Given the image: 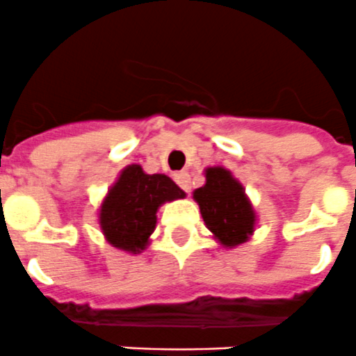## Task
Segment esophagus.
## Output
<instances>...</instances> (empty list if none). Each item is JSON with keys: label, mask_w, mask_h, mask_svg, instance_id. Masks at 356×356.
Instances as JSON below:
<instances>
[{"label": "esophagus", "mask_w": 356, "mask_h": 356, "mask_svg": "<svg viewBox=\"0 0 356 356\" xmlns=\"http://www.w3.org/2000/svg\"><path fill=\"white\" fill-rule=\"evenodd\" d=\"M174 179H175V182L181 186L182 190L191 191V175L188 174V172H177V174L174 175Z\"/></svg>", "instance_id": "34e87169"}]
</instances>
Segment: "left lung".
<instances>
[{
    "mask_svg": "<svg viewBox=\"0 0 356 356\" xmlns=\"http://www.w3.org/2000/svg\"><path fill=\"white\" fill-rule=\"evenodd\" d=\"M207 229L225 248L241 245L255 227L254 207L245 188L223 166L206 170V184L193 191Z\"/></svg>",
    "mask_w": 356,
    "mask_h": 356,
    "instance_id": "8db88e82",
    "label": "left lung"
}]
</instances>
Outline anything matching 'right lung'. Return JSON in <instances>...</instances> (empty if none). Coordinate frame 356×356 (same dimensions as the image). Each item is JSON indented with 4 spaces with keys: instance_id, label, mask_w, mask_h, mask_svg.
Masks as SVG:
<instances>
[{
    "instance_id": "obj_1",
    "label": "right lung",
    "mask_w": 356,
    "mask_h": 356,
    "mask_svg": "<svg viewBox=\"0 0 356 356\" xmlns=\"http://www.w3.org/2000/svg\"><path fill=\"white\" fill-rule=\"evenodd\" d=\"M186 193L163 174H145L140 165L126 166L99 209L106 241L129 254H140L156 229V213L165 202Z\"/></svg>"
}]
</instances>
